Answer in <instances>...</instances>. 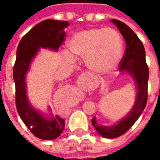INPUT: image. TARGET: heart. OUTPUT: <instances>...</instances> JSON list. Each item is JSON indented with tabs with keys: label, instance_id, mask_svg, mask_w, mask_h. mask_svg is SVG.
Listing matches in <instances>:
<instances>
[{
	"label": "heart",
	"instance_id": "obj_1",
	"mask_svg": "<svg viewBox=\"0 0 160 160\" xmlns=\"http://www.w3.org/2000/svg\"><path fill=\"white\" fill-rule=\"evenodd\" d=\"M71 52L85 57L87 66L93 72L107 74L113 72L120 62L122 39L120 33L111 27H92L74 33L68 42ZM62 58L73 62L74 57L68 50H63Z\"/></svg>",
	"mask_w": 160,
	"mask_h": 160
}]
</instances>
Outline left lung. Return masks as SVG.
I'll use <instances>...</instances> for the list:
<instances>
[{"label": "left lung", "instance_id": "left-lung-1", "mask_svg": "<svg viewBox=\"0 0 160 160\" xmlns=\"http://www.w3.org/2000/svg\"><path fill=\"white\" fill-rule=\"evenodd\" d=\"M117 26L126 42V52L122 59L119 68L122 73H128L134 80L136 86L135 102L131 111L118 123L111 126L99 125L96 118L92 119V123L101 136L113 139L126 133L140 118L148 101V82L149 70L146 62L144 46L130 27L118 19H111Z\"/></svg>", "mask_w": 160, "mask_h": 160}]
</instances>
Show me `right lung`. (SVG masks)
Masks as SVG:
<instances>
[{
    "label": "right lung",
    "mask_w": 160,
    "mask_h": 160,
    "mask_svg": "<svg viewBox=\"0 0 160 160\" xmlns=\"http://www.w3.org/2000/svg\"><path fill=\"white\" fill-rule=\"evenodd\" d=\"M68 26L69 23L64 20H43L23 37L16 52L13 80L17 111L30 131L38 138L46 141L54 140L62 134L65 121L57 115L44 116L33 107L26 94V74L40 48L58 50L65 39L64 29Z\"/></svg>",
    "instance_id": "1"
}]
</instances>
